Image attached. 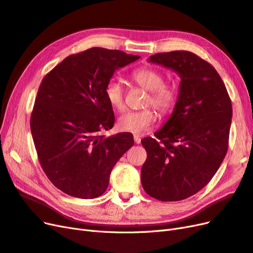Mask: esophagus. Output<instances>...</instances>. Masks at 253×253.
<instances>
[{"label":"esophagus","mask_w":253,"mask_h":253,"mask_svg":"<svg viewBox=\"0 0 253 253\" xmlns=\"http://www.w3.org/2000/svg\"><path fill=\"white\" fill-rule=\"evenodd\" d=\"M133 140L135 144H140L141 143V135L140 134H134L133 135Z\"/></svg>","instance_id":"esophagus-1"}]
</instances>
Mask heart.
Wrapping results in <instances>:
<instances>
[{
  "mask_svg": "<svg viewBox=\"0 0 253 253\" xmlns=\"http://www.w3.org/2000/svg\"><path fill=\"white\" fill-rule=\"evenodd\" d=\"M130 78L137 86L149 91L145 105H151L162 115L172 110L177 100L176 88L172 84L164 83V75L152 68H140L134 70ZM106 100L113 109L118 111L125 107V91L123 85L117 79H112L105 87ZM156 112L152 109L127 111L118 120L121 130L131 133H142L148 130L156 121Z\"/></svg>",
  "mask_w": 253,
  "mask_h": 253,
  "instance_id": "b5f03b06",
  "label": "heart"
}]
</instances>
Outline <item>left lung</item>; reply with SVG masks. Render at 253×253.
I'll use <instances>...</instances> for the list:
<instances>
[{
  "instance_id": "1",
  "label": "left lung",
  "mask_w": 253,
  "mask_h": 253,
  "mask_svg": "<svg viewBox=\"0 0 253 253\" xmlns=\"http://www.w3.org/2000/svg\"><path fill=\"white\" fill-rule=\"evenodd\" d=\"M148 62L172 69L181 78L170 118L156 137H145L147 151L141 181L150 197L182 201L204 188L228 150L232 106L212 65L190 51L151 55Z\"/></svg>"
}]
</instances>
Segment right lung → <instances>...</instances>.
Wrapping results in <instances>:
<instances>
[{
	"label": "right lung",
	"instance_id": "right-lung-1",
	"mask_svg": "<svg viewBox=\"0 0 253 253\" xmlns=\"http://www.w3.org/2000/svg\"><path fill=\"white\" fill-rule=\"evenodd\" d=\"M140 59L93 47L63 60L40 85L30 129L40 164L61 191L80 199L102 195L111 170L132 147L130 132L104 137L115 124L105 87L119 68Z\"/></svg>",
	"mask_w": 253,
	"mask_h": 253
}]
</instances>
